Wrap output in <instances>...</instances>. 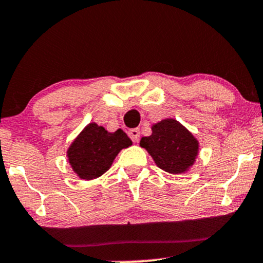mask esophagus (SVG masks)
<instances>
[{"label":"esophagus","instance_id":"obj_1","mask_svg":"<svg viewBox=\"0 0 263 263\" xmlns=\"http://www.w3.org/2000/svg\"><path fill=\"white\" fill-rule=\"evenodd\" d=\"M128 135L134 143H138L139 139H140V132H139V129H130L128 133Z\"/></svg>","mask_w":263,"mask_h":263}]
</instances>
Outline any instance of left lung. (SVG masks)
Segmentation results:
<instances>
[{
    "mask_svg": "<svg viewBox=\"0 0 263 263\" xmlns=\"http://www.w3.org/2000/svg\"><path fill=\"white\" fill-rule=\"evenodd\" d=\"M154 161L170 174H183L193 165L198 154V141L175 119L153 125V134L140 140Z\"/></svg>",
    "mask_w": 263,
    "mask_h": 263,
    "instance_id": "1",
    "label": "left lung"
}]
</instances>
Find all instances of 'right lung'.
<instances>
[{
  "mask_svg": "<svg viewBox=\"0 0 263 263\" xmlns=\"http://www.w3.org/2000/svg\"><path fill=\"white\" fill-rule=\"evenodd\" d=\"M132 140L122 129L108 133L103 126L91 123L81 132L67 151L71 167L82 180H93L103 175L113 160Z\"/></svg>",
  "mask_w": 263,
  "mask_h": 263,
  "instance_id": "1",
  "label": "right lung"
}]
</instances>
